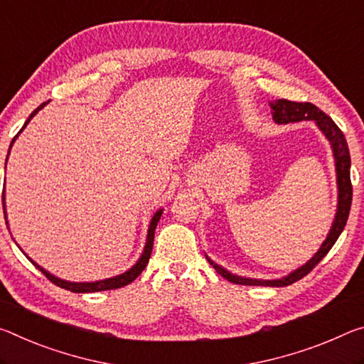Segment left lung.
I'll return each mask as SVG.
<instances>
[{
	"mask_svg": "<svg viewBox=\"0 0 364 364\" xmlns=\"http://www.w3.org/2000/svg\"><path fill=\"white\" fill-rule=\"evenodd\" d=\"M270 108H272V118L277 124H288V123H298V121H314L317 128L326 136V139L331 144L332 154H333V161H336V173H337V210H336V218H333L332 227L328 230L326 236L324 243L321 245L319 250H317L316 255L309 259L306 264H303L301 267L293 270L282 279L275 280H262V279H251V277H241L232 274L222 265L213 262L212 259L205 255V259L210 262L213 269L220 274L223 279L236 285H262V287H287L295 284L296 280L303 279L304 275H308L311 270H313L317 264L322 261L331 247L336 245L337 238L340 233L343 232L345 225L348 220V213L351 207V194H353V189H351V181H350V152H348V144L345 139L343 132L338 129V126L333 123L332 118H328L324 112H321L319 108L313 103L304 102H290L285 99H279L275 102L269 103Z\"/></svg>",
	"mask_w": 364,
	"mask_h": 364,
	"instance_id": "left-lung-1",
	"label": "left lung"
}]
</instances>
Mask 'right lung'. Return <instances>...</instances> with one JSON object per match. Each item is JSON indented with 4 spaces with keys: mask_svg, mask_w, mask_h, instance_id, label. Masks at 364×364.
Here are the masks:
<instances>
[{
    "mask_svg": "<svg viewBox=\"0 0 364 364\" xmlns=\"http://www.w3.org/2000/svg\"><path fill=\"white\" fill-rule=\"evenodd\" d=\"M45 105H48V102H43L42 105H40L38 108H36L33 109V112L31 113V117L27 118V121L24 123V126H22V129L17 132V134L14 136V139H13V142H11V146H9V152H11V147H13V144L16 142V139H17V136L21 134L22 131H24V128L28 124V121H31L33 117H36V114L40 112V109H42ZM9 152H8V157H9ZM8 157H6V161H8ZM4 191H3V209H4V220H6V225H8V215H6V203H4ZM161 212H164V209H159L157 212L154 213V217L151 218V225H149V230H147V238H146V246H144V251H142V255H141V257L137 259V262L132 265L131 269H128L126 270V272H123V274H119V275H114V277H109V279H103V280H95V282H69V280H63V279H60V277H56V275H53V274H50L48 270H45L42 265H38L37 262H33L31 257H28L24 251V255L27 256V259L28 261H31L33 265H36V267L40 270V272H42L45 277H47V279L50 280V282H53L55 285H58V287H61V288H65V290H69V291H74V293H92V291H105V290H114V288H121V287H124V285H129L131 282H134L137 277L141 275V272L144 269H146V265H147V262H149V259H151V252H152V246H154V235H155V228H157V223H159V220H160V217H161Z\"/></svg>",
    "mask_w": 364,
    "mask_h": 364,
    "instance_id": "add662e5",
    "label": "right lung"
}]
</instances>
